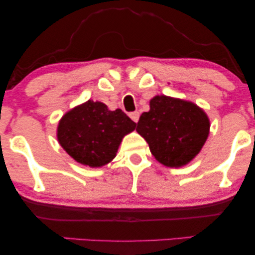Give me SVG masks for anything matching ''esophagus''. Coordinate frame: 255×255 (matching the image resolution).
Segmentation results:
<instances>
[{
	"label": "esophagus",
	"instance_id": "1",
	"mask_svg": "<svg viewBox=\"0 0 255 255\" xmlns=\"http://www.w3.org/2000/svg\"><path fill=\"white\" fill-rule=\"evenodd\" d=\"M128 116H130L131 120L135 122V123H137V122L139 121V113H138V111H133V113H131L130 115H128Z\"/></svg>",
	"mask_w": 255,
	"mask_h": 255
}]
</instances>
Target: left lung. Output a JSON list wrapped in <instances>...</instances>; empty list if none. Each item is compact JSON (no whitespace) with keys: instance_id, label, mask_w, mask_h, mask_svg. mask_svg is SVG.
<instances>
[{"instance_id":"left-lung-1","label":"left lung","mask_w":255,"mask_h":255,"mask_svg":"<svg viewBox=\"0 0 255 255\" xmlns=\"http://www.w3.org/2000/svg\"><path fill=\"white\" fill-rule=\"evenodd\" d=\"M135 130L160 163L177 168L200 153L209 135L210 121L193 102L158 95L149 101V111L141 114Z\"/></svg>"}]
</instances>
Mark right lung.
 Returning a JSON list of instances; mask_svg holds the SVG:
<instances>
[{"mask_svg": "<svg viewBox=\"0 0 255 255\" xmlns=\"http://www.w3.org/2000/svg\"><path fill=\"white\" fill-rule=\"evenodd\" d=\"M135 125L121 109L111 111L104 103L89 100L62 116L57 137L75 161L96 168L116 156L122 139Z\"/></svg>", "mask_w": 255, "mask_h": 255, "instance_id": "obj_1", "label": "right lung"}]
</instances>
